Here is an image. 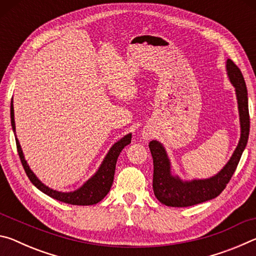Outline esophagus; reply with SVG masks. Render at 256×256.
Returning <instances> with one entry per match:
<instances>
[{"instance_id":"1","label":"esophagus","mask_w":256,"mask_h":256,"mask_svg":"<svg viewBox=\"0 0 256 256\" xmlns=\"http://www.w3.org/2000/svg\"><path fill=\"white\" fill-rule=\"evenodd\" d=\"M146 138H148V136H146Z\"/></svg>"}]
</instances>
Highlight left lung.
<instances>
[{"label":"left lung","mask_w":256,"mask_h":256,"mask_svg":"<svg viewBox=\"0 0 256 256\" xmlns=\"http://www.w3.org/2000/svg\"><path fill=\"white\" fill-rule=\"evenodd\" d=\"M227 72L230 82L236 89V96L240 110V140L232 158L220 172L208 180H194L183 182L170 172V162L162 144L151 141L149 148L154 159L152 188L156 198L168 206H190L206 202L218 196L229 183L237 164L240 162L242 151L248 144L250 134L248 98L245 80L242 72L232 60H227Z\"/></svg>","instance_id":"left-lung-1"}]
</instances>
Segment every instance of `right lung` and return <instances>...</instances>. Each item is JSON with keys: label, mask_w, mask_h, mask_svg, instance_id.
I'll list each match as a JSON object with an SVG mask.
<instances>
[{"label": "right lung", "mask_w": 256, "mask_h": 256, "mask_svg": "<svg viewBox=\"0 0 256 256\" xmlns=\"http://www.w3.org/2000/svg\"><path fill=\"white\" fill-rule=\"evenodd\" d=\"M11 125L14 128V132H16V124H14V104L11 102ZM132 134H128L124 138H120L118 142L112 146L110 152L104 159L102 166L99 167L98 172L94 174L92 178L81 186L79 190H74V192L70 193H63L58 192L50 188H47L42 182L37 178L36 175L34 174L30 170L27 162L24 160L22 150H21L20 144L18 138L16 136V149H18V154L22 164L24 170L27 174L28 178L30 182L36 186L38 190H40L42 192H44L47 196L58 200L60 202L68 203V204L73 206H92L96 204L99 201H102L104 198L107 196V193L110 192V190L112 185V180H114V174H115V167L116 162L120 154V151L124 149V146H126L128 144H131Z\"/></svg>", "instance_id": "right-lung-1"}]
</instances>
